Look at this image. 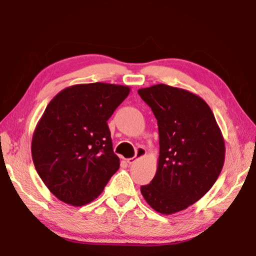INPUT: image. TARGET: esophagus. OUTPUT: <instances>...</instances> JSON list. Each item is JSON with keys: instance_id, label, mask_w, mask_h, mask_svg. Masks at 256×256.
<instances>
[{"instance_id": "1", "label": "esophagus", "mask_w": 256, "mask_h": 256, "mask_svg": "<svg viewBox=\"0 0 256 256\" xmlns=\"http://www.w3.org/2000/svg\"><path fill=\"white\" fill-rule=\"evenodd\" d=\"M146 154V151L144 148H138V149H136V156H134V157H132V158L126 159V162H128V164H134V162H136L138 159L144 157Z\"/></svg>"}]
</instances>
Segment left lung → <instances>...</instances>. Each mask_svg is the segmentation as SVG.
<instances>
[{
    "mask_svg": "<svg viewBox=\"0 0 256 256\" xmlns=\"http://www.w3.org/2000/svg\"><path fill=\"white\" fill-rule=\"evenodd\" d=\"M158 122L157 172L141 193L154 211L172 214L194 204L214 186L226 146L209 105L188 90L164 84L138 90Z\"/></svg>",
    "mask_w": 256,
    "mask_h": 256,
    "instance_id": "left-lung-1",
    "label": "left lung"
}]
</instances>
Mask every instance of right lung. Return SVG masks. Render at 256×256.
I'll return each mask as SVG.
<instances>
[{"instance_id": "right-lung-1", "label": "right lung", "mask_w": 256, "mask_h": 256, "mask_svg": "<svg viewBox=\"0 0 256 256\" xmlns=\"http://www.w3.org/2000/svg\"><path fill=\"white\" fill-rule=\"evenodd\" d=\"M131 88L81 84L63 89L52 99L32 134L34 168L60 201L88 204L100 196L118 170L107 120Z\"/></svg>"}]
</instances>
